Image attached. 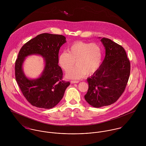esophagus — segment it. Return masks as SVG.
Instances as JSON below:
<instances>
[{
	"label": "esophagus",
	"instance_id": "34e87169",
	"mask_svg": "<svg viewBox=\"0 0 146 146\" xmlns=\"http://www.w3.org/2000/svg\"><path fill=\"white\" fill-rule=\"evenodd\" d=\"M79 83V81H76V80H73V81H71V83L75 84V83Z\"/></svg>",
	"mask_w": 146,
	"mask_h": 146
}]
</instances>
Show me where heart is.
<instances>
[{"instance_id": "obj_1", "label": "heart", "mask_w": 146, "mask_h": 146, "mask_svg": "<svg viewBox=\"0 0 146 146\" xmlns=\"http://www.w3.org/2000/svg\"><path fill=\"white\" fill-rule=\"evenodd\" d=\"M68 52H63L58 56V64L63 70L68 72L74 65L77 67L68 72V79H80L85 75L89 76L95 73L102 62V50L96 42H75L67 49Z\"/></svg>"}]
</instances>
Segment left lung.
I'll use <instances>...</instances> for the list:
<instances>
[{
  "instance_id": "left-lung-1",
  "label": "left lung",
  "mask_w": 146,
  "mask_h": 146,
  "mask_svg": "<svg viewBox=\"0 0 146 146\" xmlns=\"http://www.w3.org/2000/svg\"><path fill=\"white\" fill-rule=\"evenodd\" d=\"M106 56L98 70L87 79L89 88L84 96L92 106L100 108L115 103L124 92L130 63L124 48L107 38H101Z\"/></svg>"
}]
</instances>
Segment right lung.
Instances as JSON below:
<instances>
[{"mask_svg":"<svg viewBox=\"0 0 146 146\" xmlns=\"http://www.w3.org/2000/svg\"><path fill=\"white\" fill-rule=\"evenodd\" d=\"M66 42L63 35L44 33L21 48L15 63L16 80L23 95L31 105L49 109L62 100L66 89L70 84L62 80V71L58 64L60 49ZM31 55L42 56L45 63L41 76L33 80L25 75L22 68L25 57Z\"/></svg>","mask_w":146,"mask_h":146,"instance_id":"add662e5","label":"right lung"}]
</instances>
